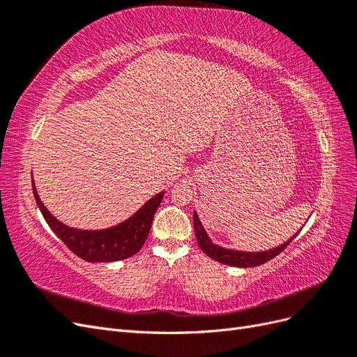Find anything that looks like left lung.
Wrapping results in <instances>:
<instances>
[{"instance_id": "left-lung-1", "label": "left lung", "mask_w": 357, "mask_h": 357, "mask_svg": "<svg viewBox=\"0 0 357 357\" xmlns=\"http://www.w3.org/2000/svg\"><path fill=\"white\" fill-rule=\"evenodd\" d=\"M193 226H195V235H197L198 245L201 247V250L205 255H207L211 259H214V261L220 262V264L231 265V266H240V268H252V266H257V265H262L268 261H271L273 257H275L277 255L282 253L284 248L291 243V240H294L295 236L298 235V234L294 235L289 241H286L284 244L278 245L275 248H271V250L250 253V252L228 250V248H223L218 244H213L211 240L208 238L207 232L204 231V226L201 225V220L198 219V215H197L195 211H193Z\"/></svg>"}]
</instances>
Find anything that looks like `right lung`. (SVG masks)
<instances>
[{
	"mask_svg": "<svg viewBox=\"0 0 357 357\" xmlns=\"http://www.w3.org/2000/svg\"><path fill=\"white\" fill-rule=\"evenodd\" d=\"M32 190H34V198L43 218L46 219L50 229L58 235V238L74 255L88 262H114L134 256L147 240L150 228H152L153 215L160 205L162 198H164V193H158L156 197L149 199L132 218L113 226V228L82 231L70 228V226L53 218L40 201L34 183H32Z\"/></svg>",
	"mask_w": 357,
	"mask_h": 357,
	"instance_id": "add662e5",
	"label": "right lung"
}]
</instances>
